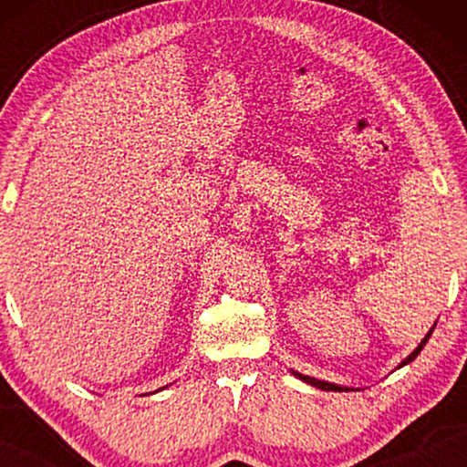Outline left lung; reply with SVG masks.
Here are the masks:
<instances>
[{
  "instance_id": "left-lung-1",
  "label": "left lung",
  "mask_w": 467,
  "mask_h": 467,
  "mask_svg": "<svg viewBox=\"0 0 467 467\" xmlns=\"http://www.w3.org/2000/svg\"><path fill=\"white\" fill-rule=\"evenodd\" d=\"M433 327H436V323H433ZM433 327H431L430 331H427V336L423 337V340H420V344H419V347H417V348H414V350H412V353H410V355H408V357H406V359H404V361H401L398 368H404V366H408V363H410V361H414V359H417V355L420 353V350H423V347H425V344H427V340H430V336H431V331H433ZM291 374H293V376H296V379H299V380L308 382V385H312V387H317V389H323V391H355V389H353V387H342V385H336V382H327V380H318V379H312V376H306V374L293 372V369H291Z\"/></svg>"
}]
</instances>
